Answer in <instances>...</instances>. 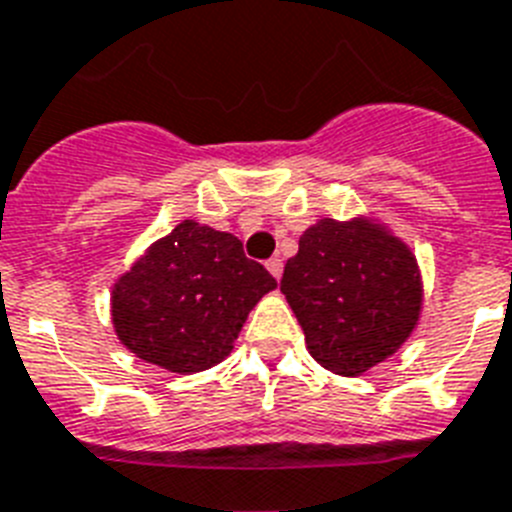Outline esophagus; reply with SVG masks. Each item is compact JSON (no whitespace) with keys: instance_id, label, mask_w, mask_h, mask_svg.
Masks as SVG:
<instances>
[{"instance_id":"1","label":"esophagus","mask_w":512,"mask_h":512,"mask_svg":"<svg viewBox=\"0 0 512 512\" xmlns=\"http://www.w3.org/2000/svg\"><path fill=\"white\" fill-rule=\"evenodd\" d=\"M266 269L272 272L274 280H280V277H282V259H280V256H274V259L266 261Z\"/></svg>"}]
</instances>
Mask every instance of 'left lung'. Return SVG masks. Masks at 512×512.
<instances>
[{
    "instance_id": "obj_1",
    "label": "left lung",
    "mask_w": 512,
    "mask_h": 512,
    "mask_svg": "<svg viewBox=\"0 0 512 512\" xmlns=\"http://www.w3.org/2000/svg\"><path fill=\"white\" fill-rule=\"evenodd\" d=\"M280 290L324 369L358 377L405 342L421 311L413 253L366 219H322L298 240Z\"/></svg>"
}]
</instances>
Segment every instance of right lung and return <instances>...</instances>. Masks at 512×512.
<instances>
[{"instance_id": "obj_1", "label": "right lung", "mask_w": 512, "mask_h": 512, "mask_svg": "<svg viewBox=\"0 0 512 512\" xmlns=\"http://www.w3.org/2000/svg\"><path fill=\"white\" fill-rule=\"evenodd\" d=\"M274 287L235 235L185 219L114 285V329L143 361L193 374L230 353L248 311Z\"/></svg>"}]
</instances>
